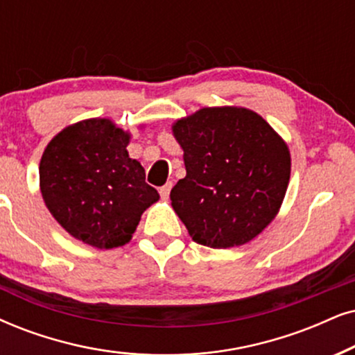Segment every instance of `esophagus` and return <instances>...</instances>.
Masks as SVG:
<instances>
[{
  "instance_id": "1",
  "label": "esophagus",
  "mask_w": 355,
  "mask_h": 355,
  "mask_svg": "<svg viewBox=\"0 0 355 355\" xmlns=\"http://www.w3.org/2000/svg\"><path fill=\"white\" fill-rule=\"evenodd\" d=\"M170 190H172V182H167L164 187H160V190H159L160 196H162L164 200H167L168 195H170Z\"/></svg>"
}]
</instances>
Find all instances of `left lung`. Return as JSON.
Wrapping results in <instances>:
<instances>
[{
  "instance_id": "left-lung-1",
  "label": "left lung",
  "mask_w": 355,
  "mask_h": 355,
  "mask_svg": "<svg viewBox=\"0 0 355 355\" xmlns=\"http://www.w3.org/2000/svg\"><path fill=\"white\" fill-rule=\"evenodd\" d=\"M187 177L170 191L191 239L213 249L252 241L285 198L291 159L285 141L245 107H203L172 125Z\"/></svg>"
}]
</instances>
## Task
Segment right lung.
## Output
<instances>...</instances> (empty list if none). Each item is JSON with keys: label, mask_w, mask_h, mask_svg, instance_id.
<instances>
[{"label": "right lung", "mask_w": 355, "mask_h": 355, "mask_svg": "<svg viewBox=\"0 0 355 355\" xmlns=\"http://www.w3.org/2000/svg\"><path fill=\"white\" fill-rule=\"evenodd\" d=\"M129 132L110 119L71 124L49 142L39 165L51 214L75 239L98 249L128 244L159 200L144 167L129 157Z\"/></svg>", "instance_id": "obj_1"}]
</instances>
